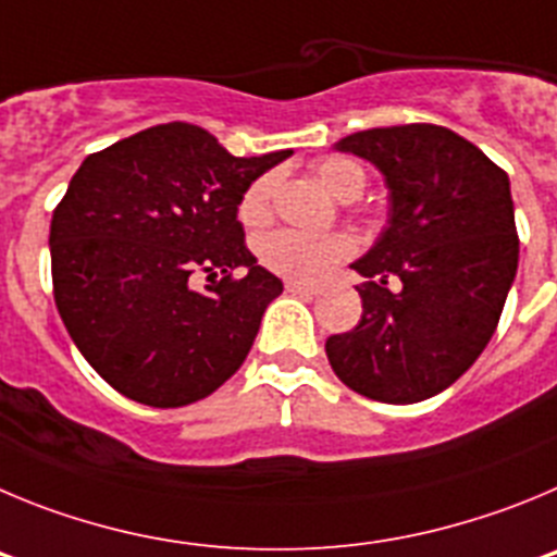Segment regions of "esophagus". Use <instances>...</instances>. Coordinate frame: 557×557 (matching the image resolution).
I'll use <instances>...</instances> for the list:
<instances>
[{
    "label": "esophagus",
    "instance_id": "esophagus-1",
    "mask_svg": "<svg viewBox=\"0 0 557 557\" xmlns=\"http://www.w3.org/2000/svg\"><path fill=\"white\" fill-rule=\"evenodd\" d=\"M285 290H290V294H308V297H315V294H319L315 285L302 283V280H285Z\"/></svg>",
    "mask_w": 557,
    "mask_h": 557
}]
</instances>
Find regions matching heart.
Returning <instances> with one entry per match:
<instances>
[{
	"label": "heart",
	"mask_w": 557,
	"mask_h": 557,
	"mask_svg": "<svg viewBox=\"0 0 557 557\" xmlns=\"http://www.w3.org/2000/svg\"><path fill=\"white\" fill-rule=\"evenodd\" d=\"M315 177L322 180L324 188L333 191L338 199L358 197L366 185V172L349 158H324L313 166ZM272 197H274V177L263 174L244 191L238 202V219L249 227L269 222L272 216ZM352 249L349 238L344 235H315L302 233V230H274L258 242L260 263L272 272L283 274L288 280H313L324 277L330 269L344 260Z\"/></svg>",
	"instance_id": "obj_1"
}]
</instances>
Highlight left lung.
<instances>
[{
	"instance_id": "obj_1",
	"label": "left lung",
	"mask_w": 557,
	"mask_h": 557,
	"mask_svg": "<svg viewBox=\"0 0 557 557\" xmlns=\"http://www.w3.org/2000/svg\"><path fill=\"white\" fill-rule=\"evenodd\" d=\"M380 169L388 227L352 269L363 315L324 349L344 385L410 405L435 397L480 358L519 267L508 174L438 124H399L335 144Z\"/></svg>"
}]
</instances>
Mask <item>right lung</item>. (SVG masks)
<instances>
[{
  "instance_id": "add662e5",
  "label": "right lung",
  "mask_w": 557,
  "mask_h": 557,
  "mask_svg": "<svg viewBox=\"0 0 557 557\" xmlns=\"http://www.w3.org/2000/svg\"><path fill=\"white\" fill-rule=\"evenodd\" d=\"M290 154L235 158L208 129L172 122L83 160L49 227L54 305L119 394L183 408L238 372L283 294L244 244L238 202ZM238 265L244 278L232 277ZM199 271L205 292L193 288Z\"/></svg>"
}]
</instances>
